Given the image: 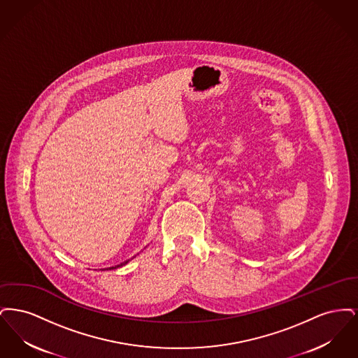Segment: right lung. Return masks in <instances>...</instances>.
<instances>
[{"instance_id": "obj_1", "label": "right lung", "mask_w": 358, "mask_h": 358, "mask_svg": "<svg viewBox=\"0 0 358 358\" xmlns=\"http://www.w3.org/2000/svg\"><path fill=\"white\" fill-rule=\"evenodd\" d=\"M129 263V260H126V262H123V263H120L118 266H115V267H110V270H113V268H118V267H122V266H124V264H127Z\"/></svg>"}]
</instances>
